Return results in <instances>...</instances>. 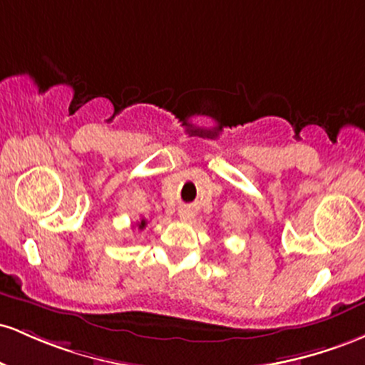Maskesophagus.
Returning a JSON list of instances; mask_svg holds the SVG:
<instances>
[{
  "label": "esophagus",
  "mask_w": 365,
  "mask_h": 365,
  "mask_svg": "<svg viewBox=\"0 0 365 365\" xmlns=\"http://www.w3.org/2000/svg\"><path fill=\"white\" fill-rule=\"evenodd\" d=\"M191 217H193V212H191L190 208H181V210H179V219L181 220H190Z\"/></svg>",
  "instance_id": "esophagus-1"
}]
</instances>
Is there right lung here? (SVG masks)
Returning <instances> with one entry per match:
<instances>
[{
	"instance_id": "right-lung-1",
	"label": "right lung",
	"mask_w": 365,
	"mask_h": 365,
	"mask_svg": "<svg viewBox=\"0 0 365 365\" xmlns=\"http://www.w3.org/2000/svg\"><path fill=\"white\" fill-rule=\"evenodd\" d=\"M145 227H146V220L141 219V220H139V222H138V229H139V231H143V229H145Z\"/></svg>"
}]
</instances>
